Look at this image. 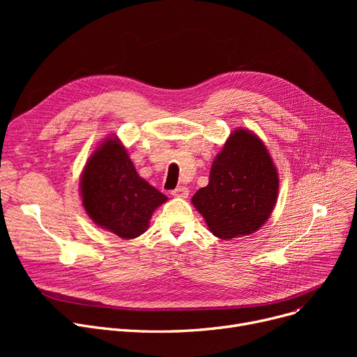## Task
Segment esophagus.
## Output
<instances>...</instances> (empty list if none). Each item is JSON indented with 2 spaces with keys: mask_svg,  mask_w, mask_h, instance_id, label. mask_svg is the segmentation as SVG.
Instances as JSON below:
<instances>
[{
  "mask_svg": "<svg viewBox=\"0 0 357 357\" xmlns=\"http://www.w3.org/2000/svg\"><path fill=\"white\" fill-rule=\"evenodd\" d=\"M171 194H172L174 197H178V198H188L190 190L186 188V186H178V188H175Z\"/></svg>",
  "mask_w": 357,
  "mask_h": 357,
  "instance_id": "esophagus-1",
  "label": "esophagus"
}]
</instances>
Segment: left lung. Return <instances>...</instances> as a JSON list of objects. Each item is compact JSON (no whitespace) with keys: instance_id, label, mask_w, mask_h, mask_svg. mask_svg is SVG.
I'll return each instance as SVG.
<instances>
[{"instance_id":"8db88e82","label":"left lung","mask_w":357,"mask_h":357,"mask_svg":"<svg viewBox=\"0 0 357 357\" xmlns=\"http://www.w3.org/2000/svg\"><path fill=\"white\" fill-rule=\"evenodd\" d=\"M279 176L264 144L248 128H237L215 156L210 182L192 197L194 207L218 238L249 236L271 217Z\"/></svg>"}]
</instances>
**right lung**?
I'll return each mask as SVG.
<instances>
[{"instance_id":"right-lung-1","label":"right lung","mask_w":357,"mask_h":357,"mask_svg":"<svg viewBox=\"0 0 357 357\" xmlns=\"http://www.w3.org/2000/svg\"><path fill=\"white\" fill-rule=\"evenodd\" d=\"M81 197L89 218L121 238L143 234L153 211L167 199L139 176L117 137L104 140L89 156L81 176Z\"/></svg>"}]
</instances>
